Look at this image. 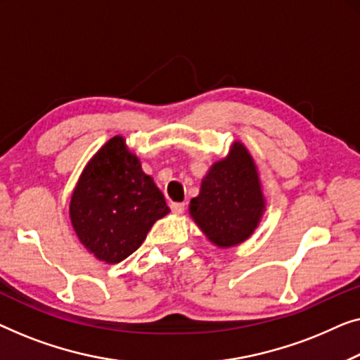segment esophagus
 Masks as SVG:
<instances>
[{
    "instance_id": "esophagus-1",
    "label": "esophagus",
    "mask_w": 360,
    "mask_h": 360,
    "mask_svg": "<svg viewBox=\"0 0 360 360\" xmlns=\"http://www.w3.org/2000/svg\"><path fill=\"white\" fill-rule=\"evenodd\" d=\"M184 209H186V204H182V202H173V204H171V210H173V214H182V212H184Z\"/></svg>"
}]
</instances>
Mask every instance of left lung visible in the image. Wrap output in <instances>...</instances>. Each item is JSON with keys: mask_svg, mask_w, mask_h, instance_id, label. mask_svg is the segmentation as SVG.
Here are the masks:
<instances>
[{"mask_svg": "<svg viewBox=\"0 0 360 360\" xmlns=\"http://www.w3.org/2000/svg\"><path fill=\"white\" fill-rule=\"evenodd\" d=\"M189 209L195 224L215 245L229 248L250 238L261 219L264 199L245 146L235 143L229 158L212 166Z\"/></svg>", "mask_w": 360, "mask_h": 360, "instance_id": "8db88e82", "label": "left lung"}]
</instances>
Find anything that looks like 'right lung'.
I'll use <instances>...</instances> for the list:
<instances>
[{"mask_svg":"<svg viewBox=\"0 0 360 360\" xmlns=\"http://www.w3.org/2000/svg\"><path fill=\"white\" fill-rule=\"evenodd\" d=\"M168 212L165 195L125 148L122 136L110 139L94 155L70 202L79 241L108 264L139 250L155 221Z\"/></svg>","mask_w":360,"mask_h":360,"instance_id":"1","label":"right lung"}]
</instances>
